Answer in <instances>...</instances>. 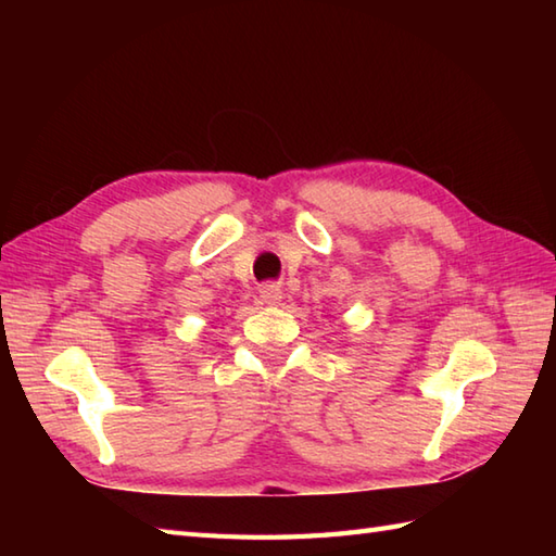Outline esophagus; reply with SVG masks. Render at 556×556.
Wrapping results in <instances>:
<instances>
[{"mask_svg": "<svg viewBox=\"0 0 556 556\" xmlns=\"http://www.w3.org/2000/svg\"><path fill=\"white\" fill-rule=\"evenodd\" d=\"M260 299H263L265 305H279L281 289L277 285H265L263 289H260Z\"/></svg>", "mask_w": 556, "mask_h": 556, "instance_id": "1", "label": "esophagus"}]
</instances>
